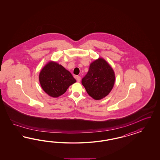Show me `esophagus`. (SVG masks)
<instances>
[{"label": "esophagus", "mask_w": 160, "mask_h": 160, "mask_svg": "<svg viewBox=\"0 0 160 160\" xmlns=\"http://www.w3.org/2000/svg\"><path fill=\"white\" fill-rule=\"evenodd\" d=\"M76 80H77L78 82H80V80H81V78H80V76H78V77L76 78Z\"/></svg>", "instance_id": "obj_1"}]
</instances>
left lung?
<instances>
[{
	"label": "left lung",
	"instance_id": "left-lung-1",
	"mask_svg": "<svg viewBox=\"0 0 160 160\" xmlns=\"http://www.w3.org/2000/svg\"><path fill=\"white\" fill-rule=\"evenodd\" d=\"M115 82L113 69L106 61L98 58L90 64L87 74L82 83L90 96L94 100H101L112 91Z\"/></svg>",
	"mask_w": 160,
	"mask_h": 160
}]
</instances>
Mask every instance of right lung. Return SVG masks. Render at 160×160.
I'll list each match as a JSON object with an SVG mask.
<instances>
[{
    "instance_id": "add662e5",
    "label": "right lung",
    "mask_w": 160,
    "mask_h": 160,
    "mask_svg": "<svg viewBox=\"0 0 160 160\" xmlns=\"http://www.w3.org/2000/svg\"><path fill=\"white\" fill-rule=\"evenodd\" d=\"M39 82L48 96L58 97L66 92L68 87L76 80L62 65L50 62L40 71Z\"/></svg>"
}]
</instances>
